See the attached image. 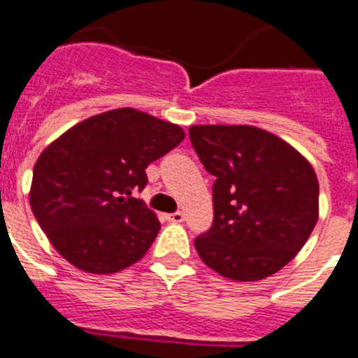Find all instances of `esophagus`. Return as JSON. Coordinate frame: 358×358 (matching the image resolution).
<instances>
[{"instance_id":"34e87169","label":"esophagus","mask_w":358,"mask_h":358,"mask_svg":"<svg viewBox=\"0 0 358 358\" xmlns=\"http://www.w3.org/2000/svg\"><path fill=\"white\" fill-rule=\"evenodd\" d=\"M184 219L185 215L182 213V211H174V213L167 215V220H169V222H184Z\"/></svg>"}]
</instances>
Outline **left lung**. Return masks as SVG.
Instances as JSON below:
<instances>
[{"instance_id": "8db88e82", "label": "left lung", "mask_w": 358, "mask_h": 358, "mask_svg": "<svg viewBox=\"0 0 358 358\" xmlns=\"http://www.w3.org/2000/svg\"><path fill=\"white\" fill-rule=\"evenodd\" d=\"M213 184V222L194 239L200 259L234 281L275 274L318 220V180L289 143L245 124L189 129Z\"/></svg>"}]
</instances>
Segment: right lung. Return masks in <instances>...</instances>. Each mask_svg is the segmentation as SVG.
I'll return each mask as SVG.
<instances>
[{
  "instance_id": "obj_1",
  "label": "right lung",
  "mask_w": 358,
  "mask_h": 358,
  "mask_svg": "<svg viewBox=\"0 0 358 358\" xmlns=\"http://www.w3.org/2000/svg\"><path fill=\"white\" fill-rule=\"evenodd\" d=\"M184 139L178 124L134 108L104 112L75 124L38 158L31 209L64 259L90 274L138 263L159 220L134 191L145 169Z\"/></svg>"
}]
</instances>
